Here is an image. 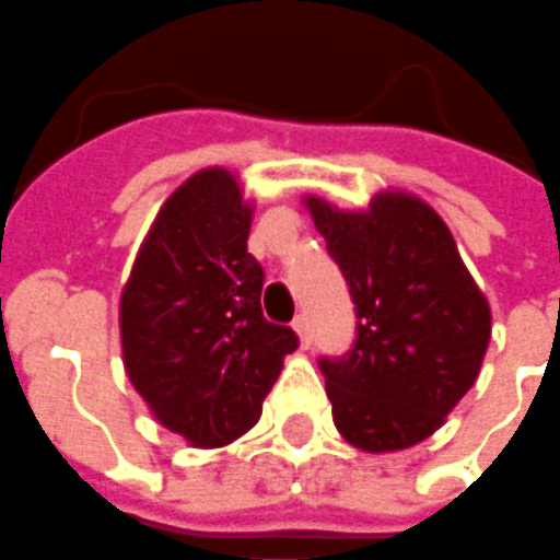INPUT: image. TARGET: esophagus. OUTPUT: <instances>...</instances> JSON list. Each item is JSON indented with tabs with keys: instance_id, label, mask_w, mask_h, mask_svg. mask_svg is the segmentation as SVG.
<instances>
[{
	"instance_id": "34e87169",
	"label": "esophagus",
	"mask_w": 560,
	"mask_h": 560,
	"mask_svg": "<svg viewBox=\"0 0 560 560\" xmlns=\"http://www.w3.org/2000/svg\"><path fill=\"white\" fill-rule=\"evenodd\" d=\"M294 332L301 335V347H303V350H308V347H312V324H308L306 315L294 317Z\"/></svg>"
}]
</instances>
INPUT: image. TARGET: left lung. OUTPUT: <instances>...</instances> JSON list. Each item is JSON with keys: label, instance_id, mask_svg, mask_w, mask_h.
<instances>
[{"label": "left lung", "instance_id": "8db88e82", "mask_svg": "<svg viewBox=\"0 0 560 560\" xmlns=\"http://www.w3.org/2000/svg\"><path fill=\"white\" fill-rule=\"evenodd\" d=\"M355 303V341L317 361L335 428L370 454L428 440L471 390L491 312L440 213L407 194H378L350 213L308 196Z\"/></svg>", "mask_w": 560, "mask_h": 560}]
</instances>
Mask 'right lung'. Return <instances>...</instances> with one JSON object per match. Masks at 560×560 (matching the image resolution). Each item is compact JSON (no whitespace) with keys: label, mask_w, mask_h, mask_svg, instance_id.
I'll use <instances>...</instances> for the list:
<instances>
[{"label":"right lung","mask_w":560,"mask_h":560,"mask_svg":"<svg viewBox=\"0 0 560 560\" xmlns=\"http://www.w3.org/2000/svg\"><path fill=\"white\" fill-rule=\"evenodd\" d=\"M252 208L222 167L161 205L120 292V347L132 387L164 428L219 448L254 428L298 350L292 326L262 317L266 271L248 254Z\"/></svg>","instance_id":"right-lung-1"}]
</instances>
